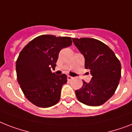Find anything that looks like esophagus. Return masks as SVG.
<instances>
[{
  "instance_id": "34e87169",
  "label": "esophagus",
  "mask_w": 132,
  "mask_h": 132,
  "mask_svg": "<svg viewBox=\"0 0 132 132\" xmlns=\"http://www.w3.org/2000/svg\"><path fill=\"white\" fill-rule=\"evenodd\" d=\"M67 79H68V81H71L72 79H73V77H71V76H68V77H67Z\"/></svg>"
}]
</instances>
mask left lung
Masks as SVG:
<instances>
[{"instance_id": "obj_1", "label": "left lung", "mask_w": 132, "mask_h": 132, "mask_svg": "<svg viewBox=\"0 0 132 132\" xmlns=\"http://www.w3.org/2000/svg\"><path fill=\"white\" fill-rule=\"evenodd\" d=\"M75 45L83 55L85 67L90 70L92 78L84 81L81 89L75 91L77 99L91 106L103 104L116 91L121 66L114 53L102 42L92 38H72Z\"/></svg>"}]
</instances>
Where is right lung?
Masks as SVG:
<instances>
[{
  "instance_id": "obj_1",
  "label": "right lung",
  "mask_w": 132,
  "mask_h": 132,
  "mask_svg": "<svg viewBox=\"0 0 132 132\" xmlns=\"http://www.w3.org/2000/svg\"><path fill=\"white\" fill-rule=\"evenodd\" d=\"M72 43L68 36L45 35L34 38L21 50L16 62L17 77L23 94L33 104L47 108L59 102L67 76L57 75L51 69H55L61 49Z\"/></svg>"
}]
</instances>
